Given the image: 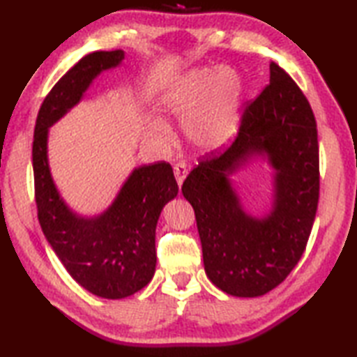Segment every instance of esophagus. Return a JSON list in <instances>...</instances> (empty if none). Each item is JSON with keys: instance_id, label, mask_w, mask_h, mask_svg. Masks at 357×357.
Returning <instances> with one entry per match:
<instances>
[{"instance_id": "esophagus-1", "label": "esophagus", "mask_w": 357, "mask_h": 357, "mask_svg": "<svg viewBox=\"0 0 357 357\" xmlns=\"http://www.w3.org/2000/svg\"><path fill=\"white\" fill-rule=\"evenodd\" d=\"M173 173H174V178H176V183H178V185L181 187L183 185V183H184V179H185V176H187V165H185V162H178L176 165L173 167Z\"/></svg>"}]
</instances>
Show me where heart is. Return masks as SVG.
Returning <instances> with one entry per match:
<instances>
[{
  "instance_id": "heart-1",
  "label": "heart",
  "mask_w": 357,
  "mask_h": 357,
  "mask_svg": "<svg viewBox=\"0 0 357 357\" xmlns=\"http://www.w3.org/2000/svg\"><path fill=\"white\" fill-rule=\"evenodd\" d=\"M239 102L241 82L236 75L222 67H202L187 72L167 87L159 110L167 119L184 124V135L192 146L213 151L234 135Z\"/></svg>"
}]
</instances>
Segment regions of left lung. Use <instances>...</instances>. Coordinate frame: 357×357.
I'll use <instances>...</instances> for the list:
<instances>
[{
  "label": "left lung",
  "mask_w": 357,
  "mask_h": 357,
  "mask_svg": "<svg viewBox=\"0 0 357 357\" xmlns=\"http://www.w3.org/2000/svg\"><path fill=\"white\" fill-rule=\"evenodd\" d=\"M204 158L183 184L198 225L204 268L236 298L271 291L299 262L319 201L316 119L298 84L270 63V84L245 107L239 133L224 153ZM256 157L273 169L272 208L250 215L229 176Z\"/></svg>",
  "instance_id": "1"
}]
</instances>
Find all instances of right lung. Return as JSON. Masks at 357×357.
I'll return each instance as SVG.
<instances>
[{"mask_svg":"<svg viewBox=\"0 0 357 357\" xmlns=\"http://www.w3.org/2000/svg\"><path fill=\"white\" fill-rule=\"evenodd\" d=\"M124 56V50H112L81 58L45 96L32 149L35 199L44 236L69 275L104 299L132 296L153 278L158 219L178 195L173 169L167 162L135 167L102 213L82 216L58 192L47 142L49 128L79 104L98 75L119 67Z\"/></svg>","mask_w":357,"mask_h":357,"instance_id":"right-lung-1","label":"right lung"}]
</instances>
